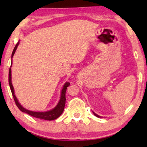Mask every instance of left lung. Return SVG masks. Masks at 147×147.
I'll use <instances>...</instances> for the list:
<instances>
[{"instance_id":"obj_1","label":"left lung","mask_w":147,"mask_h":147,"mask_svg":"<svg viewBox=\"0 0 147 147\" xmlns=\"http://www.w3.org/2000/svg\"><path fill=\"white\" fill-rule=\"evenodd\" d=\"M93 113H94V115H95V116H96V117H98V118H102V116H99V115H98V114H96L95 113V112H93Z\"/></svg>"}]
</instances>
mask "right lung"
Instances as JSON below:
<instances>
[{
  "mask_svg": "<svg viewBox=\"0 0 147 147\" xmlns=\"http://www.w3.org/2000/svg\"><path fill=\"white\" fill-rule=\"evenodd\" d=\"M19 44V41L17 43V45H15V48H14L13 53H12V56L11 59L13 58L14 54H15L16 50L17 49L18 45ZM11 66L12 63L11 65V67L9 69V83L10 86V88H11L12 94H13V96L14 98V100H15V102L16 104H17V107L19 108V110H21V112H25V113H27L29 115H31L33 117L37 118H41V119L46 120H55L58 117H59L62 114V112H63L64 107H65V92L68 86L70 85L69 82H65V84H64L63 86V88H62L61 91V96H60V99L59 100V102H58L57 105H56L55 107H54L53 109L48 110V111L46 112H35V111H31V110H29L26 109L24 107H23L21 105V104L19 103V101H18L17 97H16L15 94V90H14V88L13 86V84H12V77H11Z\"/></svg>",
  "mask_w": 147,
  "mask_h": 147,
  "instance_id": "1",
  "label": "right lung"
}]
</instances>
